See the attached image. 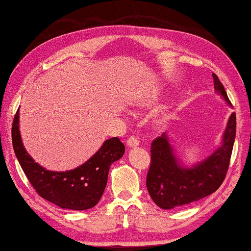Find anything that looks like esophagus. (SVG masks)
<instances>
[{"instance_id":"34e87169","label":"esophagus","mask_w":251,"mask_h":251,"mask_svg":"<svg viewBox=\"0 0 251 251\" xmlns=\"http://www.w3.org/2000/svg\"><path fill=\"white\" fill-rule=\"evenodd\" d=\"M140 143V141L135 138V136H130L129 139L126 141V144L129 148H135V146H138Z\"/></svg>"}]
</instances>
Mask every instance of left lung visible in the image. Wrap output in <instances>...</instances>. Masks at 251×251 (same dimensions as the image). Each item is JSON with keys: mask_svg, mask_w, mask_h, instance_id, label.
Listing matches in <instances>:
<instances>
[{"mask_svg": "<svg viewBox=\"0 0 251 251\" xmlns=\"http://www.w3.org/2000/svg\"><path fill=\"white\" fill-rule=\"evenodd\" d=\"M214 89L231 103L219 77L212 74ZM236 136V115L229 117L221 145L205 159L188 167L182 165L165 132L152 142L151 166L146 177V187L152 200L160 209L170 210L199 201L220 188L227 173Z\"/></svg>", "mask_w": 251, "mask_h": 251, "instance_id": "left-lung-1", "label": "left lung"}]
</instances>
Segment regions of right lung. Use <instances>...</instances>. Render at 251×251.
<instances>
[{"label":"right lung","mask_w":251,"mask_h":251,"mask_svg":"<svg viewBox=\"0 0 251 251\" xmlns=\"http://www.w3.org/2000/svg\"><path fill=\"white\" fill-rule=\"evenodd\" d=\"M13 149L21 166L38 195L61 209L83 211L95 206L105 191L109 168L125 154L118 138L106 140L81 166L67 172H52L35 163L24 148L20 131V109L12 126Z\"/></svg>","instance_id":"add662e5"}]
</instances>
